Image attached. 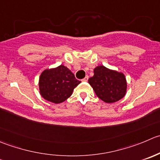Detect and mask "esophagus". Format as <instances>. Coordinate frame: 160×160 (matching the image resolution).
Masks as SVG:
<instances>
[{
	"mask_svg": "<svg viewBox=\"0 0 160 160\" xmlns=\"http://www.w3.org/2000/svg\"><path fill=\"white\" fill-rule=\"evenodd\" d=\"M88 78H89V77H88V76H86V77H85L84 78H83V80H82V81H83V82H87L88 80Z\"/></svg>",
	"mask_w": 160,
	"mask_h": 160,
	"instance_id": "34e87169",
	"label": "esophagus"
}]
</instances>
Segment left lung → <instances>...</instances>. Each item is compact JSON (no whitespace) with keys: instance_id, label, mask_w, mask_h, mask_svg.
<instances>
[{"instance_id":"obj_1","label":"left lung","mask_w":160,"mask_h":160,"mask_svg":"<svg viewBox=\"0 0 160 160\" xmlns=\"http://www.w3.org/2000/svg\"><path fill=\"white\" fill-rule=\"evenodd\" d=\"M88 83L96 95L106 103H113L124 97L127 92V80L123 72L112 70L104 66L94 69V76Z\"/></svg>"}]
</instances>
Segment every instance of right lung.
Listing matches in <instances>:
<instances>
[{
  "label": "right lung",
  "mask_w": 160,
  "mask_h": 160,
  "mask_svg": "<svg viewBox=\"0 0 160 160\" xmlns=\"http://www.w3.org/2000/svg\"><path fill=\"white\" fill-rule=\"evenodd\" d=\"M80 83L74 74L63 65L45 69L39 79L40 94L46 100L58 104L65 102Z\"/></svg>",
  "instance_id": "add662e5"
}]
</instances>
